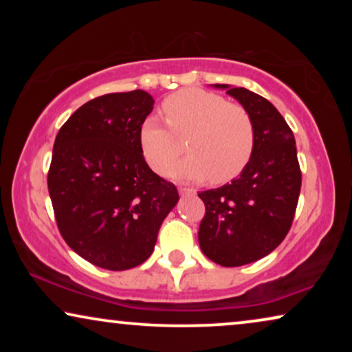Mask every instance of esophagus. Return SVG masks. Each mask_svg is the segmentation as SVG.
<instances>
[{
	"instance_id": "34e87169",
	"label": "esophagus",
	"mask_w": 352,
	"mask_h": 352,
	"mask_svg": "<svg viewBox=\"0 0 352 352\" xmlns=\"http://www.w3.org/2000/svg\"><path fill=\"white\" fill-rule=\"evenodd\" d=\"M179 194L181 195H195V190L189 189V187H179Z\"/></svg>"
}]
</instances>
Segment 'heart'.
<instances>
[{"label": "heart", "mask_w": 352, "mask_h": 352, "mask_svg": "<svg viewBox=\"0 0 352 352\" xmlns=\"http://www.w3.org/2000/svg\"><path fill=\"white\" fill-rule=\"evenodd\" d=\"M166 124L147 117L139 128L142 155L153 171L166 173L181 153L177 138L187 134L189 155L170 175L187 181L226 184L242 175L254 152V124L242 105L200 88H187L163 100Z\"/></svg>", "instance_id": "1"}]
</instances>
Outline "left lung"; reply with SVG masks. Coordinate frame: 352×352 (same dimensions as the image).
Wrapping results in <instances>:
<instances>
[{
    "instance_id": "8db88e82",
    "label": "left lung",
    "mask_w": 352,
    "mask_h": 352,
    "mask_svg": "<svg viewBox=\"0 0 352 352\" xmlns=\"http://www.w3.org/2000/svg\"><path fill=\"white\" fill-rule=\"evenodd\" d=\"M237 99L254 124V152L242 175L200 192L205 216L199 243L206 258L224 267L258 261L274 252L292 228L301 171L290 126L278 110L253 91L214 85Z\"/></svg>"
}]
</instances>
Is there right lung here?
Segmentation results:
<instances>
[{
	"instance_id": "obj_1",
	"label": "right lung",
	"mask_w": 352,
	"mask_h": 352,
	"mask_svg": "<svg viewBox=\"0 0 352 352\" xmlns=\"http://www.w3.org/2000/svg\"><path fill=\"white\" fill-rule=\"evenodd\" d=\"M153 102L142 89L96 98L67 120L52 147L47 189L57 228L76 254L109 271L146 261L179 200L139 144Z\"/></svg>"
}]
</instances>
